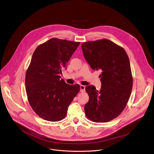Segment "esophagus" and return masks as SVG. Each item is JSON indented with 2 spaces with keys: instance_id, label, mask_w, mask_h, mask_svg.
I'll return each mask as SVG.
<instances>
[{
  "instance_id": "obj_1",
  "label": "esophagus",
  "mask_w": 154,
  "mask_h": 154,
  "mask_svg": "<svg viewBox=\"0 0 154 154\" xmlns=\"http://www.w3.org/2000/svg\"><path fill=\"white\" fill-rule=\"evenodd\" d=\"M85 86L84 85H80V91L85 92Z\"/></svg>"
}]
</instances>
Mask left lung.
<instances>
[{
	"label": "left lung",
	"instance_id": "obj_1",
	"mask_svg": "<svg viewBox=\"0 0 154 154\" xmlns=\"http://www.w3.org/2000/svg\"><path fill=\"white\" fill-rule=\"evenodd\" d=\"M84 57L93 69H100L101 86L86 87L89 101L85 105L86 117L103 123L116 118L125 108L133 86L130 64L123 48L103 39L82 43Z\"/></svg>",
	"mask_w": 154,
	"mask_h": 154
}]
</instances>
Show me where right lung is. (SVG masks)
Listing matches in <instances>:
<instances>
[{"instance_id":"obj_1","label":"right lung","mask_w":154,"mask_h":154,"mask_svg":"<svg viewBox=\"0 0 154 154\" xmlns=\"http://www.w3.org/2000/svg\"><path fill=\"white\" fill-rule=\"evenodd\" d=\"M79 44L54 38L34 51L26 74V90L31 108L44 120H63L80 90L79 85L66 83L60 76Z\"/></svg>"}]
</instances>
